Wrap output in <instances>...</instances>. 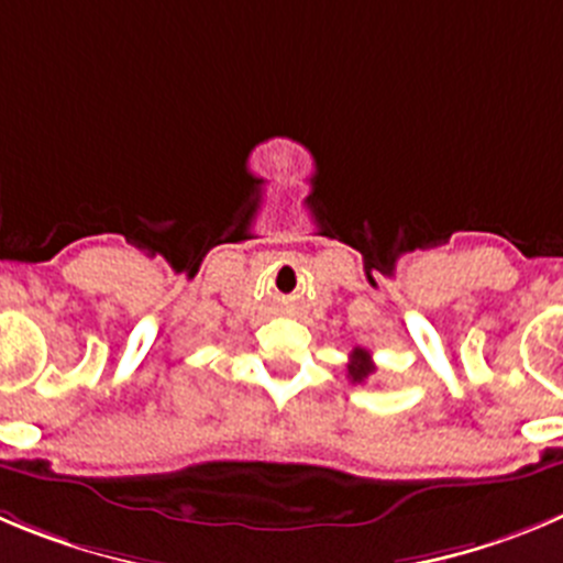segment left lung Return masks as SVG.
Instances as JSON below:
<instances>
[{"label":"left lung","instance_id":"8db88e82","mask_svg":"<svg viewBox=\"0 0 563 563\" xmlns=\"http://www.w3.org/2000/svg\"><path fill=\"white\" fill-rule=\"evenodd\" d=\"M346 375L353 383H364L366 377L375 375V364H372V355L366 353L364 346H355L353 350V358L346 364Z\"/></svg>","mask_w":563,"mask_h":563}]
</instances>
